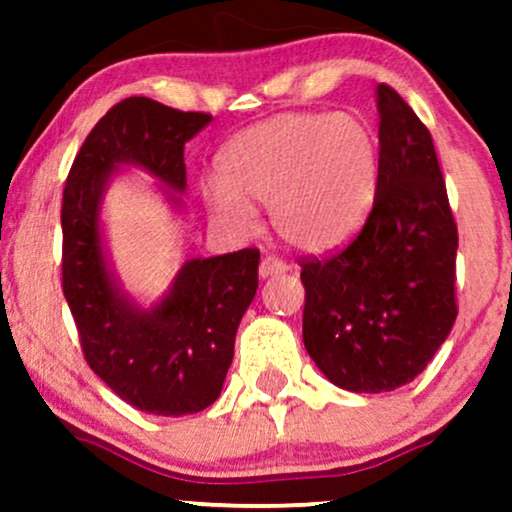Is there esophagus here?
<instances>
[{
	"label": "esophagus",
	"instance_id": "1",
	"mask_svg": "<svg viewBox=\"0 0 512 512\" xmlns=\"http://www.w3.org/2000/svg\"><path fill=\"white\" fill-rule=\"evenodd\" d=\"M284 272H289V264H286L284 260H279V257L269 255L260 262V276H262V279H267V276H274V274H284Z\"/></svg>",
	"mask_w": 512,
	"mask_h": 512
}]
</instances>
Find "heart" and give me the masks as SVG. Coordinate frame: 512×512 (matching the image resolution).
Instances as JSON below:
<instances>
[{
	"label": "heart",
	"instance_id": "b5f03b06",
	"mask_svg": "<svg viewBox=\"0 0 512 512\" xmlns=\"http://www.w3.org/2000/svg\"><path fill=\"white\" fill-rule=\"evenodd\" d=\"M219 180L202 187L214 219L245 228L250 199L293 248L322 252L342 245L375 202L380 151L373 129L354 113H284L228 139L216 156Z\"/></svg>",
	"mask_w": 512,
	"mask_h": 512
}]
</instances>
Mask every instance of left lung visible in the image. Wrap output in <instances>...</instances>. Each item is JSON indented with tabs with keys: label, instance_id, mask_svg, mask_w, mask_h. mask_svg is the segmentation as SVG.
I'll use <instances>...</instances> for the list:
<instances>
[{
	"label": "left lung",
	"instance_id": "8db88e82",
	"mask_svg": "<svg viewBox=\"0 0 512 512\" xmlns=\"http://www.w3.org/2000/svg\"><path fill=\"white\" fill-rule=\"evenodd\" d=\"M380 175L358 236L330 257H303V344L349 392L407 385L457 317V223L431 132L395 88L378 86Z\"/></svg>",
	"mask_w": 512,
	"mask_h": 512
}]
</instances>
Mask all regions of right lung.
Wrapping results in <instances>:
<instances>
[{
	"instance_id": "1",
	"label": "right lung",
	"mask_w": 512,
	"mask_h": 512,
	"mask_svg": "<svg viewBox=\"0 0 512 512\" xmlns=\"http://www.w3.org/2000/svg\"><path fill=\"white\" fill-rule=\"evenodd\" d=\"M211 122L144 96L120 101L91 129L62 197V291L93 373L117 397L158 416L197 414L216 402L233 361L240 317L257 291L260 250L182 264L154 308L122 293L105 260L101 202L117 166H139L180 207L185 144Z\"/></svg>"
}]
</instances>
